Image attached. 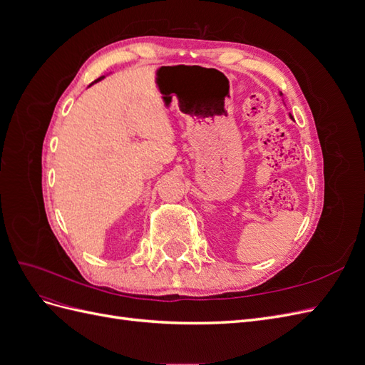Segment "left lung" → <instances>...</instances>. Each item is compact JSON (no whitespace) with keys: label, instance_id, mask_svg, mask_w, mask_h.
I'll list each match as a JSON object with an SVG mask.
<instances>
[{"label":"left lung","instance_id":"obj_1","mask_svg":"<svg viewBox=\"0 0 365 365\" xmlns=\"http://www.w3.org/2000/svg\"><path fill=\"white\" fill-rule=\"evenodd\" d=\"M280 96H283V93H282V91H280ZM289 117L294 120V117H292V114H291V113H289Z\"/></svg>","mask_w":365,"mask_h":365}]
</instances>
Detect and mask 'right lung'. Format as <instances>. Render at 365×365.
Instances as JSON below:
<instances>
[{
    "label": "right lung",
    "mask_w": 365,
    "mask_h": 365,
    "mask_svg": "<svg viewBox=\"0 0 365 365\" xmlns=\"http://www.w3.org/2000/svg\"><path fill=\"white\" fill-rule=\"evenodd\" d=\"M103 77H105V76H101V77H98V79H97V81H94L93 83H96V82H98V81H102V79H103ZM93 83H91V85H93Z\"/></svg>",
    "instance_id": "right-lung-1"
}]
</instances>
